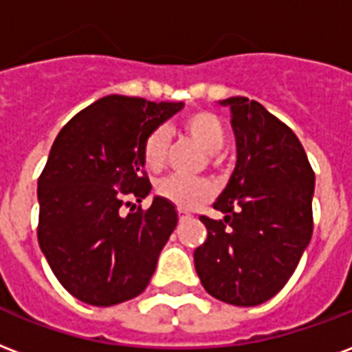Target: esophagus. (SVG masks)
<instances>
[{
    "instance_id": "esophagus-1",
    "label": "esophagus",
    "mask_w": 352,
    "mask_h": 352,
    "mask_svg": "<svg viewBox=\"0 0 352 352\" xmlns=\"http://www.w3.org/2000/svg\"><path fill=\"white\" fill-rule=\"evenodd\" d=\"M190 212L188 210H183V209H179V218H181V220H184V218H190Z\"/></svg>"
}]
</instances>
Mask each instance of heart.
<instances>
[{"mask_svg": "<svg viewBox=\"0 0 352 352\" xmlns=\"http://www.w3.org/2000/svg\"><path fill=\"white\" fill-rule=\"evenodd\" d=\"M183 129L192 140H196L203 149L214 153L226 142V130L220 117L212 111H194L183 121ZM168 156V132L162 126L149 130L142 142V160L145 168L158 171ZM212 162H216L212 158ZM156 194L177 209L192 210L210 201L216 194V186L207 179H188V177L171 175L156 184Z\"/></svg>", "mask_w": 352, "mask_h": 352, "instance_id": "1", "label": "heart"}]
</instances>
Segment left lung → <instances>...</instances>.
Returning a JSON list of instances; mask_svg holds the SVG:
<instances>
[{
    "label": "left lung",
    "mask_w": 352,
    "mask_h": 352,
    "mask_svg": "<svg viewBox=\"0 0 352 352\" xmlns=\"http://www.w3.org/2000/svg\"><path fill=\"white\" fill-rule=\"evenodd\" d=\"M231 108L236 166L214 209L199 216L207 241L194 252L205 291L233 306H257L280 293L314 233L315 173L295 132L246 96Z\"/></svg>",
    "instance_id": "left-lung-1"
}]
</instances>
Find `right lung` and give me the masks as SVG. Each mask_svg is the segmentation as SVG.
<instances>
[{
    "instance_id": "add662e5",
    "label": "right lung",
    "mask_w": 352,
    "mask_h": 352,
    "mask_svg": "<svg viewBox=\"0 0 352 352\" xmlns=\"http://www.w3.org/2000/svg\"><path fill=\"white\" fill-rule=\"evenodd\" d=\"M181 108L110 95L57 134L38 177L37 239L52 272L78 300L113 306L149 285L177 210L162 197L149 209L129 205L151 192L143 138ZM123 206L131 208L126 217Z\"/></svg>"
}]
</instances>
